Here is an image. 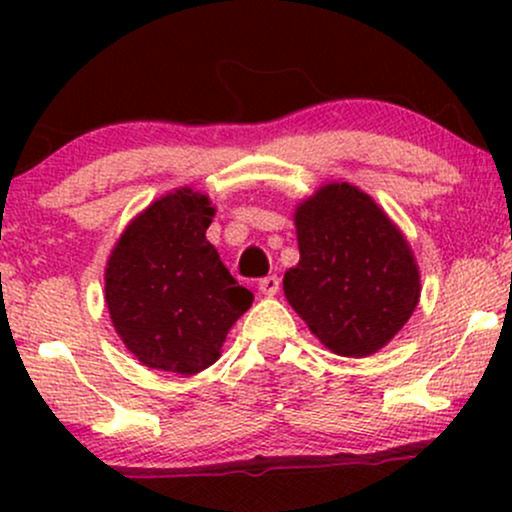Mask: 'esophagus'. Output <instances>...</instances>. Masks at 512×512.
<instances>
[{"mask_svg":"<svg viewBox=\"0 0 512 512\" xmlns=\"http://www.w3.org/2000/svg\"><path fill=\"white\" fill-rule=\"evenodd\" d=\"M279 286H281V281L276 274H269V276H264V279H260V291L264 293V296H276Z\"/></svg>","mask_w":512,"mask_h":512,"instance_id":"1","label":"esophagus"}]
</instances>
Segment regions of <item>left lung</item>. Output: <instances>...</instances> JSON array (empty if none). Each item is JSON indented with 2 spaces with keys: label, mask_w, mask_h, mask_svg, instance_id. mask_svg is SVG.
<instances>
[{
  "label": "left lung",
  "mask_w": 512,
  "mask_h": 512,
  "mask_svg": "<svg viewBox=\"0 0 512 512\" xmlns=\"http://www.w3.org/2000/svg\"><path fill=\"white\" fill-rule=\"evenodd\" d=\"M293 223L301 260L284 274L286 301L334 354L383 349L421 296L419 264L397 223L339 180L303 199Z\"/></svg>",
  "instance_id": "left-lung-1"
}]
</instances>
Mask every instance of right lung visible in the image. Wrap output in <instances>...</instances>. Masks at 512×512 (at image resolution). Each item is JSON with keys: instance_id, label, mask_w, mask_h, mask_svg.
I'll return each mask as SVG.
<instances>
[{"instance_id": "right-lung-1", "label": "right lung", "mask_w": 512, "mask_h": 512, "mask_svg": "<svg viewBox=\"0 0 512 512\" xmlns=\"http://www.w3.org/2000/svg\"><path fill=\"white\" fill-rule=\"evenodd\" d=\"M214 214L207 195L178 187L139 211L110 250L105 305L117 337L146 368H209L252 305L207 240Z\"/></svg>"}]
</instances>
